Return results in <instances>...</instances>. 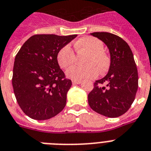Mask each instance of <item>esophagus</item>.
I'll return each instance as SVG.
<instances>
[{
    "label": "esophagus",
    "mask_w": 151,
    "mask_h": 151,
    "mask_svg": "<svg viewBox=\"0 0 151 151\" xmlns=\"http://www.w3.org/2000/svg\"><path fill=\"white\" fill-rule=\"evenodd\" d=\"M72 83H73V84H80L81 83V81H73Z\"/></svg>",
    "instance_id": "esophagus-1"
}]
</instances>
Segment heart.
<instances>
[{
  "label": "heart",
  "mask_w": 151,
  "mask_h": 151,
  "mask_svg": "<svg viewBox=\"0 0 151 151\" xmlns=\"http://www.w3.org/2000/svg\"><path fill=\"white\" fill-rule=\"evenodd\" d=\"M78 53H86L83 66H72L66 71V75L73 81L93 79L100 73H104L110 67V58L104 52V44L93 37H84L74 44ZM58 62L60 68H67L73 64L75 54L69 45H65L59 50Z\"/></svg>",
  "instance_id": "heart-1"
}]
</instances>
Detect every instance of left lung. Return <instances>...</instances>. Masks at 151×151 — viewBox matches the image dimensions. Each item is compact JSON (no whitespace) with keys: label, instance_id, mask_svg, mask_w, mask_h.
<instances>
[{"label":"left lung","instance_id":"obj_1","mask_svg":"<svg viewBox=\"0 0 151 151\" xmlns=\"http://www.w3.org/2000/svg\"><path fill=\"white\" fill-rule=\"evenodd\" d=\"M91 35L102 40L111 54L107 74L96 81L88 94V104L95 112L108 117H117L128 111L138 88L137 68L132 50L125 40L107 32Z\"/></svg>","mask_w":151,"mask_h":151}]
</instances>
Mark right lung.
I'll use <instances>...</instances> for the list:
<instances>
[{
	"mask_svg": "<svg viewBox=\"0 0 151 151\" xmlns=\"http://www.w3.org/2000/svg\"><path fill=\"white\" fill-rule=\"evenodd\" d=\"M77 35H35L23 44L15 57L12 85L19 106L38 121L56 116L64 108L70 80L60 68L59 50Z\"/></svg>",
	"mask_w": 151,
	"mask_h": 151,
	"instance_id": "right-lung-1",
	"label": "right lung"
}]
</instances>
